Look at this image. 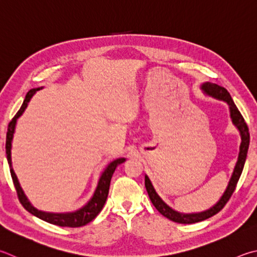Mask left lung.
Masks as SVG:
<instances>
[{
  "mask_svg": "<svg viewBox=\"0 0 257 257\" xmlns=\"http://www.w3.org/2000/svg\"><path fill=\"white\" fill-rule=\"evenodd\" d=\"M200 88H201V91L207 96H210V97H212V99H216L219 101L226 102L228 106H229L231 122L237 128V130H238L239 135H240L239 153H238V158H237L235 169H234V171H232L230 180H229V182H228L227 188L225 190V192L222 193L221 198L219 199L217 203L213 204L211 208L204 210V211H201V212L183 213V212H179V211H176V210L172 209L170 206H167V204L163 201L162 198L157 194L155 189H154V186L152 184L151 180H149V177L147 175H145V186H146L149 199H151V201L154 204V207H155L158 211H160V213H162L163 216L166 217L167 219H170V220L174 221V222H179V223H194V222L206 220V219L212 217L213 214L218 213L223 207H225V204L231 197V194L234 193L236 185H237V182H238L239 177L241 175V172H242V169H244L245 161L247 157V152H248V146H249L248 127H247L244 118H242V115L240 114L239 110L237 109L236 104L234 103V101H232L229 92H228L225 87L218 85V84L210 83V82L202 83Z\"/></svg>",
  "mask_w": 257,
  "mask_h": 257,
  "instance_id": "1",
  "label": "left lung"
}]
</instances>
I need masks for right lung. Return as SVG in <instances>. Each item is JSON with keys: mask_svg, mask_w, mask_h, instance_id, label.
<instances>
[{"mask_svg": "<svg viewBox=\"0 0 257 257\" xmlns=\"http://www.w3.org/2000/svg\"><path fill=\"white\" fill-rule=\"evenodd\" d=\"M44 86L41 87H36V88H31V90L27 93L26 99L23 101V103L21 105L20 110L18 111L17 114L15 115V118L11 120V122L9 123L8 127V133H7V142H6V153H7V160L9 163V166H10V172H11V176L13 180V183H15L17 193L19 200L22 203V206L26 208L27 211H29L31 214L38 217L41 220H45L49 223H53V225H57L60 227H81L86 225L90 221H92L97 214L100 213V211L103 208L104 203L106 201V198H108L109 194V188H110V182H111V177H112L114 171L116 169V166L122 164V163L125 162V158L120 157V158H115L112 162H110L108 165L105 166V169L102 172L100 175V179L97 181V185L95 188L94 193L91 197V199L84 204V206L80 209L75 210V211L72 212H46V211H41V210H38L36 207H34L29 201V199L27 198V195L25 193V191L22 190L20 183H19L18 177L13 171L12 167V158H11V149H12V141H13V135H15L16 132V124H17V120L19 119V116H21L22 113L25 112V110L27 109L28 103L32 96H34L37 92L43 90Z\"/></svg>", "mask_w": 257, "mask_h": 257, "instance_id": "right-lung-1", "label": "right lung"}]
</instances>
